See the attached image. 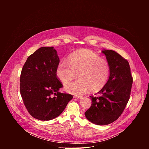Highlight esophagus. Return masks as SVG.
Masks as SVG:
<instances>
[{"instance_id": "esophagus-1", "label": "esophagus", "mask_w": 149, "mask_h": 149, "mask_svg": "<svg viewBox=\"0 0 149 149\" xmlns=\"http://www.w3.org/2000/svg\"><path fill=\"white\" fill-rule=\"evenodd\" d=\"M74 97L75 98H77V99H80L81 98H82V96H80V95H74Z\"/></svg>"}]
</instances>
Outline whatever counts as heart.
<instances>
[{
  "label": "heart",
  "instance_id": "obj_1",
  "mask_svg": "<svg viewBox=\"0 0 149 149\" xmlns=\"http://www.w3.org/2000/svg\"><path fill=\"white\" fill-rule=\"evenodd\" d=\"M110 71L107 60L91 50L82 49L71 54L69 62L60 61L56 74L63 84H66L78 74L79 79L67 84L65 89L70 94L81 95L90 90L93 92L101 90L109 79Z\"/></svg>",
  "mask_w": 149,
  "mask_h": 149
}]
</instances>
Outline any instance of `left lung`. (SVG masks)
Instances as JSON below:
<instances>
[{"mask_svg":"<svg viewBox=\"0 0 149 149\" xmlns=\"http://www.w3.org/2000/svg\"><path fill=\"white\" fill-rule=\"evenodd\" d=\"M102 52L110 64V77L98 93L100 96H90L91 106L85 113L90 121L100 125L109 124L121 116L129 100L133 84L129 62L113 50Z\"/></svg>","mask_w":149,"mask_h":149,"instance_id":"8db88e82","label":"left lung"}]
</instances>
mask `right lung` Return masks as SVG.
<instances>
[{"label": "right lung", "mask_w": 149, "mask_h": 149, "mask_svg": "<svg viewBox=\"0 0 149 149\" xmlns=\"http://www.w3.org/2000/svg\"><path fill=\"white\" fill-rule=\"evenodd\" d=\"M59 58L54 47H41L29 56L20 77V92L28 111L48 121L59 116L73 96L59 92L62 84L56 70Z\"/></svg>", "instance_id": "obj_1"}]
</instances>
